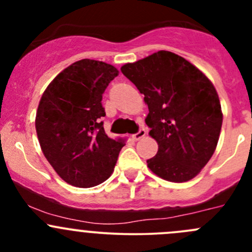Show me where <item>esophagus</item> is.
<instances>
[{
    "mask_svg": "<svg viewBox=\"0 0 252 252\" xmlns=\"http://www.w3.org/2000/svg\"><path fill=\"white\" fill-rule=\"evenodd\" d=\"M145 135H146V130H145V129H140V130H139L138 133L134 134L133 139H134V140H135V141H136V140H140V139L144 138Z\"/></svg>",
    "mask_w": 252,
    "mask_h": 252,
    "instance_id": "1",
    "label": "esophagus"
}]
</instances>
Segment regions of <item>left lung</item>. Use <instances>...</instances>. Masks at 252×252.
Masks as SVG:
<instances>
[{
    "mask_svg": "<svg viewBox=\"0 0 252 252\" xmlns=\"http://www.w3.org/2000/svg\"><path fill=\"white\" fill-rule=\"evenodd\" d=\"M149 107V135L158 145L147 159L152 173L183 183L201 172L212 157L223 113L212 81L192 63L169 51H158L122 65Z\"/></svg>",
    "mask_w": 252,
    "mask_h": 252,
    "instance_id": "obj_1",
    "label": "left lung"
}]
</instances>
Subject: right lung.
I'll return each instance as SVG.
<instances>
[{"instance_id":"1","label":"right lung","mask_w":252,"mask_h":252,"mask_svg":"<svg viewBox=\"0 0 252 252\" xmlns=\"http://www.w3.org/2000/svg\"><path fill=\"white\" fill-rule=\"evenodd\" d=\"M118 74L102 61L80 60L53 79L40 98L35 118L40 146L56 173L73 187H96L113 173L124 140L105 133L101 101Z\"/></svg>"}]
</instances>
